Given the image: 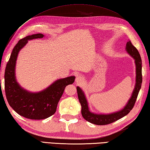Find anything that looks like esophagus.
<instances>
[{"label": "esophagus", "instance_id": "1", "mask_svg": "<svg viewBox=\"0 0 150 150\" xmlns=\"http://www.w3.org/2000/svg\"><path fill=\"white\" fill-rule=\"evenodd\" d=\"M83 81H84L83 78L81 77V75H77V77H76V79H75V82L79 84L83 83Z\"/></svg>", "mask_w": 150, "mask_h": 150}]
</instances>
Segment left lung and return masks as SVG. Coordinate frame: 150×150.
<instances>
[{
    "label": "left lung",
    "instance_id": "obj_1",
    "mask_svg": "<svg viewBox=\"0 0 150 150\" xmlns=\"http://www.w3.org/2000/svg\"><path fill=\"white\" fill-rule=\"evenodd\" d=\"M126 50L130 56L135 59L136 64V72H137V77H136V85L134 91L132 94L129 102L127 103L126 106L122 110L113 113L108 114V115H98L91 113L88 110V103H87L85 96L83 93L82 90L79 87H77V94L79 102L82 107L81 113L83 118L86 121L91 122L92 124L97 125H108L116 121L119 119L127 115L132 109L134 107L136 100L137 99L138 93L141 88L142 83V59L139 52L135 47L132 45L130 40L127 43Z\"/></svg>",
    "mask_w": 150,
    "mask_h": 150
}]
</instances>
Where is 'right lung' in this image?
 <instances>
[{"mask_svg": "<svg viewBox=\"0 0 150 150\" xmlns=\"http://www.w3.org/2000/svg\"><path fill=\"white\" fill-rule=\"evenodd\" d=\"M41 33L29 35L19 40L13 48L4 73V90L7 101L16 113L24 117L40 120L55 113L57 105L66 86L75 81L69 77L55 81L47 89L38 93H31L23 89L16 82L15 66L18 54L28 40L42 38Z\"/></svg>", "mask_w": 150, "mask_h": 150, "instance_id": "1", "label": "right lung"}]
</instances>
